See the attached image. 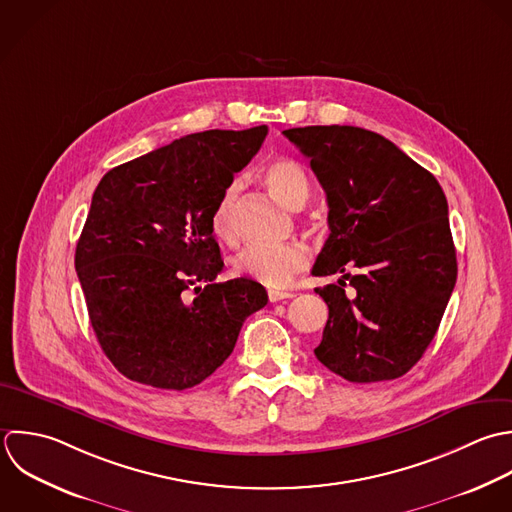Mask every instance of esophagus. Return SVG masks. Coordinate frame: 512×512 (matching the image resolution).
I'll return each instance as SVG.
<instances>
[{
  "mask_svg": "<svg viewBox=\"0 0 512 512\" xmlns=\"http://www.w3.org/2000/svg\"><path fill=\"white\" fill-rule=\"evenodd\" d=\"M291 297H295L293 293H289V291H269V301L271 303H277V301H283V299H291Z\"/></svg>",
  "mask_w": 512,
  "mask_h": 512,
  "instance_id": "34e87169",
  "label": "esophagus"
}]
</instances>
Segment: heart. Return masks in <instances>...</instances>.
I'll list each match as a JSON object with an SVG mask.
<instances>
[{"mask_svg": "<svg viewBox=\"0 0 512 512\" xmlns=\"http://www.w3.org/2000/svg\"><path fill=\"white\" fill-rule=\"evenodd\" d=\"M261 177L269 193L291 209L303 207L311 195V177L307 169L295 159L281 157L271 161L265 165ZM235 201L237 183H231L223 189L211 213V231L225 243H233L237 239ZM307 263L309 249L301 241H289L283 245L251 243L233 259V271L263 283L265 287L279 289L289 285V281L301 273Z\"/></svg>", "mask_w": 512, "mask_h": 512, "instance_id": "obj_1", "label": "heart"}]
</instances>
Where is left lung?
<instances>
[{
  "label": "left lung",
  "instance_id": "left-lung-1",
  "mask_svg": "<svg viewBox=\"0 0 512 512\" xmlns=\"http://www.w3.org/2000/svg\"><path fill=\"white\" fill-rule=\"evenodd\" d=\"M283 135L327 193L331 233L311 273L341 275L315 289L329 307L315 357L351 383L403 377L431 345L457 283L447 197L375 131L309 125Z\"/></svg>",
  "mask_w": 512,
  "mask_h": 512
}]
</instances>
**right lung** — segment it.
<instances>
[{
	"label": "right lung",
	"mask_w": 512,
	"mask_h": 512,
	"mask_svg": "<svg viewBox=\"0 0 512 512\" xmlns=\"http://www.w3.org/2000/svg\"><path fill=\"white\" fill-rule=\"evenodd\" d=\"M267 131L191 133L99 181L75 271L95 337L127 379L173 391L199 385L233 353L245 319L267 305L257 281L213 283L223 259L211 231L215 203Z\"/></svg>",
	"instance_id": "1"
}]
</instances>
